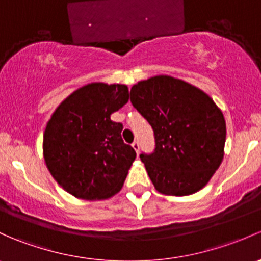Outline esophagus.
I'll return each instance as SVG.
<instances>
[{"label":"esophagus","mask_w":261,"mask_h":261,"mask_svg":"<svg viewBox=\"0 0 261 261\" xmlns=\"http://www.w3.org/2000/svg\"><path fill=\"white\" fill-rule=\"evenodd\" d=\"M131 145H133L134 150H135V151L139 153V150H140V144H139V141H138V140H135V141H134L133 144H131Z\"/></svg>","instance_id":"esophagus-1"}]
</instances>
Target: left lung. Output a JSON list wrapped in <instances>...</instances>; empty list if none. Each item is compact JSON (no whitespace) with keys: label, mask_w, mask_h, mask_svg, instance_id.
Here are the masks:
<instances>
[{"label":"left lung","mask_w":261,"mask_h":261,"mask_svg":"<svg viewBox=\"0 0 261 261\" xmlns=\"http://www.w3.org/2000/svg\"><path fill=\"white\" fill-rule=\"evenodd\" d=\"M130 101L153 130L155 149L140 159L156 190L185 196L204 188L226 139L224 115L211 97L179 79L155 76L134 85Z\"/></svg>","instance_id":"1"}]
</instances>
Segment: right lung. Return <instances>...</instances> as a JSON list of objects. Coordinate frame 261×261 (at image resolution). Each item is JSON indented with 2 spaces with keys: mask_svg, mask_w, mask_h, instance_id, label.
Here are the masks:
<instances>
[{
  "mask_svg": "<svg viewBox=\"0 0 261 261\" xmlns=\"http://www.w3.org/2000/svg\"><path fill=\"white\" fill-rule=\"evenodd\" d=\"M128 101L126 85L96 82L76 90L55 110L43 134V156L55 180L71 195L108 199L119 193L136 158L110 119Z\"/></svg>",
  "mask_w": 261,
  "mask_h": 261,
  "instance_id": "obj_1",
  "label": "right lung"
}]
</instances>
